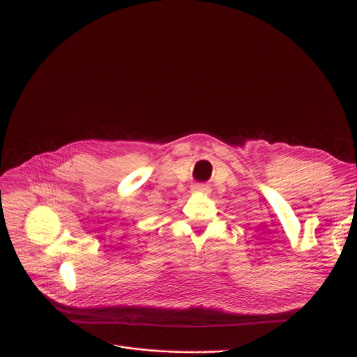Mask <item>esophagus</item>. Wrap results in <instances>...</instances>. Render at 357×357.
<instances>
[{"mask_svg": "<svg viewBox=\"0 0 357 357\" xmlns=\"http://www.w3.org/2000/svg\"><path fill=\"white\" fill-rule=\"evenodd\" d=\"M192 191H195V192H207L208 191V188L205 185H201V183H197V185H194L192 186Z\"/></svg>", "mask_w": 357, "mask_h": 357, "instance_id": "1", "label": "esophagus"}]
</instances>
